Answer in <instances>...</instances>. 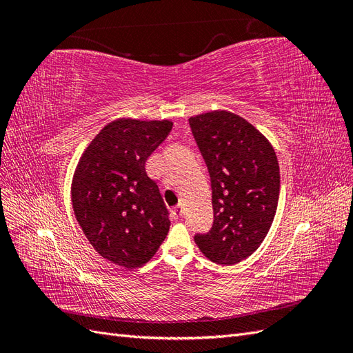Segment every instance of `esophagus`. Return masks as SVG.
Here are the masks:
<instances>
[{
	"instance_id": "obj_1",
	"label": "esophagus",
	"mask_w": 353,
	"mask_h": 353,
	"mask_svg": "<svg viewBox=\"0 0 353 353\" xmlns=\"http://www.w3.org/2000/svg\"><path fill=\"white\" fill-rule=\"evenodd\" d=\"M183 206H181V205H178V206H175L174 209H172V215H174V218L175 219H179L181 216H183Z\"/></svg>"
}]
</instances>
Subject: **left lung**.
<instances>
[{
	"label": "left lung",
	"mask_w": 353,
	"mask_h": 353,
	"mask_svg": "<svg viewBox=\"0 0 353 353\" xmlns=\"http://www.w3.org/2000/svg\"><path fill=\"white\" fill-rule=\"evenodd\" d=\"M212 181L213 227L194 241L212 262L236 265L259 249L279 206L280 166L272 144L241 116L190 117Z\"/></svg>",
	"instance_id": "1"
}]
</instances>
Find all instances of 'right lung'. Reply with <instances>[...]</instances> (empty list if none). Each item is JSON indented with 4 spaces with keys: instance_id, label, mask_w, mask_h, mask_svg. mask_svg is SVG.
<instances>
[{
    "instance_id": "1",
    "label": "right lung",
    "mask_w": 353,
    "mask_h": 353,
    "mask_svg": "<svg viewBox=\"0 0 353 353\" xmlns=\"http://www.w3.org/2000/svg\"><path fill=\"white\" fill-rule=\"evenodd\" d=\"M172 122L122 117L105 125L85 148L72 178L73 212L101 258L134 270L156 254L170 221L145 162Z\"/></svg>"
}]
</instances>
